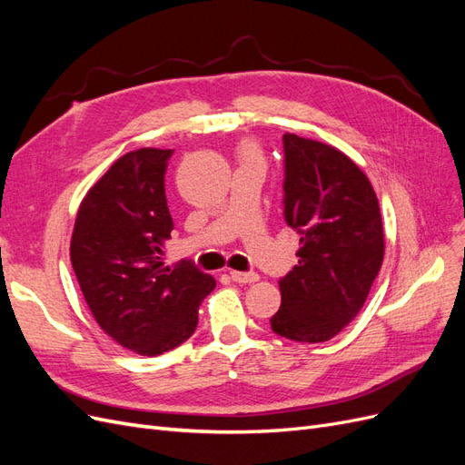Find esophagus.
I'll use <instances>...</instances> for the list:
<instances>
[{"label":"esophagus","instance_id":"esophagus-1","mask_svg":"<svg viewBox=\"0 0 465 465\" xmlns=\"http://www.w3.org/2000/svg\"><path fill=\"white\" fill-rule=\"evenodd\" d=\"M231 277H232V281H236V283H242V285H246V283H256V281L260 279V275L258 273H254V272H231Z\"/></svg>","mask_w":465,"mask_h":465}]
</instances>
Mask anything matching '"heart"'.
Masks as SVG:
<instances>
[{"instance_id":"b5f03b06","label":"heart","mask_w":465,"mask_h":465,"mask_svg":"<svg viewBox=\"0 0 465 465\" xmlns=\"http://www.w3.org/2000/svg\"><path fill=\"white\" fill-rule=\"evenodd\" d=\"M242 157H244V159H246V157L258 159V151H256L254 147H250V145H248V147H244V149H242Z\"/></svg>"}]
</instances>
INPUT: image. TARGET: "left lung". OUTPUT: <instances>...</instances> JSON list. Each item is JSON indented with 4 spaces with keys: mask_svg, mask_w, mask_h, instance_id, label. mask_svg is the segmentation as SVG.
<instances>
[{
    "mask_svg": "<svg viewBox=\"0 0 465 465\" xmlns=\"http://www.w3.org/2000/svg\"><path fill=\"white\" fill-rule=\"evenodd\" d=\"M285 221L301 234L299 265L279 279L281 306L272 330L320 343L340 333L367 301L384 260L376 192L343 151L283 135Z\"/></svg>",
    "mask_w": 465,
    "mask_h": 465,
    "instance_id": "1",
    "label": "left lung"
}]
</instances>
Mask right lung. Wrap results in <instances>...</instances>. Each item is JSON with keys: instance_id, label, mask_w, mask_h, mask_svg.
Wrapping results in <instances>:
<instances>
[{"instance_id": "right-lung-1", "label": "right lung", "mask_w": 465, "mask_h": 465, "mask_svg": "<svg viewBox=\"0 0 465 465\" xmlns=\"http://www.w3.org/2000/svg\"><path fill=\"white\" fill-rule=\"evenodd\" d=\"M173 149L143 147L112 163L83 198L69 256L91 314L106 335L154 357L186 341L215 279L192 263L164 265L173 217L164 174Z\"/></svg>"}]
</instances>
